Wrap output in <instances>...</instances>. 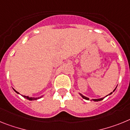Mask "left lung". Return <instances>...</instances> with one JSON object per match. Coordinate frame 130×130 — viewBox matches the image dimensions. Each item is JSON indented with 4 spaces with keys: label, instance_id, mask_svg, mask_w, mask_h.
I'll return each instance as SVG.
<instances>
[{
    "label": "left lung",
    "instance_id": "obj_1",
    "mask_svg": "<svg viewBox=\"0 0 130 130\" xmlns=\"http://www.w3.org/2000/svg\"><path fill=\"white\" fill-rule=\"evenodd\" d=\"M115 90H116V89H115V90H114V91H115ZM114 91H113V92H114ZM111 93H112V92H111L110 93H109V95L111 94ZM80 95L82 97V98H84V99H86V100H88V99H89V98H86V97L84 96V95H82V94H80ZM103 98H101V99H93V101H101V100H103Z\"/></svg>",
    "mask_w": 130,
    "mask_h": 130
}]
</instances>
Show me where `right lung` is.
Here are the masks:
<instances>
[{
	"label": "right lung",
	"mask_w": 130,
	"mask_h": 130,
	"mask_svg": "<svg viewBox=\"0 0 130 130\" xmlns=\"http://www.w3.org/2000/svg\"><path fill=\"white\" fill-rule=\"evenodd\" d=\"M13 90H14V89H13ZM14 91H15V92H16V93H18V92H16V91H15V90H14ZM23 98H25L26 99H29V100H31V101H32V100H35V99H38V98H31V97H28V96H25V95H23ZM40 98H41V97H40Z\"/></svg>",
	"instance_id": "1"
}]
</instances>
